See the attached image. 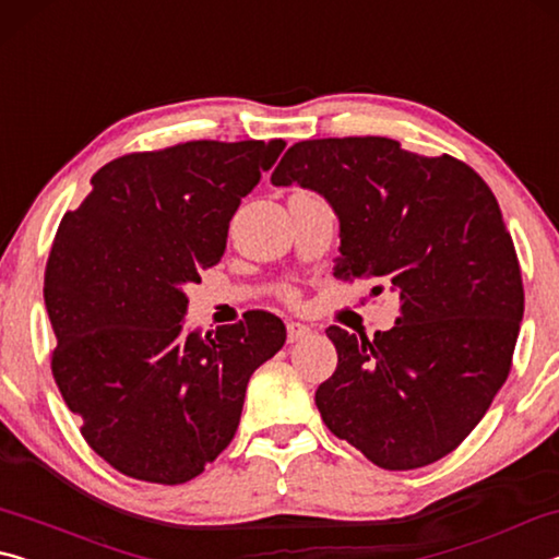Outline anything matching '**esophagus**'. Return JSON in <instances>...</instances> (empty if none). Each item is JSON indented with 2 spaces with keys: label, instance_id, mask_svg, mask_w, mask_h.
<instances>
[{
  "label": "esophagus",
  "instance_id": "obj_1",
  "mask_svg": "<svg viewBox=\"0 0 559 559\" xmlns=\"http://www.w3.org/2000/svg\"><path fill=\"white\" fill-rule=\"evenodd\" d=\"M286 333H288V343H298V340L310 335V328L302 325V323H288Z\"/></svg>",
  "mask_w": 559,
  "mask_h": 559
}]
</instances>
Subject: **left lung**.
I'll list each match as a JSON object with an SVG mask.
<instances>
[{
    "label": "left lung",
    "mask_w": 559,
    "mask_h": 559,
    "mask_svg": "<svg viewBox=\"0 0 559 559\" xmlns=\"http://www.w3.org/2000/svg\"><path fill=\"white\" fill-rule=\"evenodd\" d=\"M271 182L333 206L335 278L382 281L402 302L394 328L372 340L325 330L337 349V370L316 392L325 427L386 471L443 459L508 380L523 320L493 192L451 155L421 157L390 138L302 140Z\"/></svg>",
    "instance_id": "8db88e82"
}]
</instances>
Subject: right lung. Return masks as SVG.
<instances>
[{"mask_svg":"<svg viewBox=\"0 0 559 559\" xmlns=\"http://www.w3.org/2000/svg\"><path fill=\"white\" fill-rule=\"evenodd\" d=\"M283 140L175 145L100 167L46 263L51 372L88 447L147 484L200 476L239 429L246 384L286 343L263 310L187 330L189 283L219 263L241 197Z\"/></svg>","mask_w":559,"mask_h":559,"instance_id":"obj_1","label":"right lung"}]
</instances>
